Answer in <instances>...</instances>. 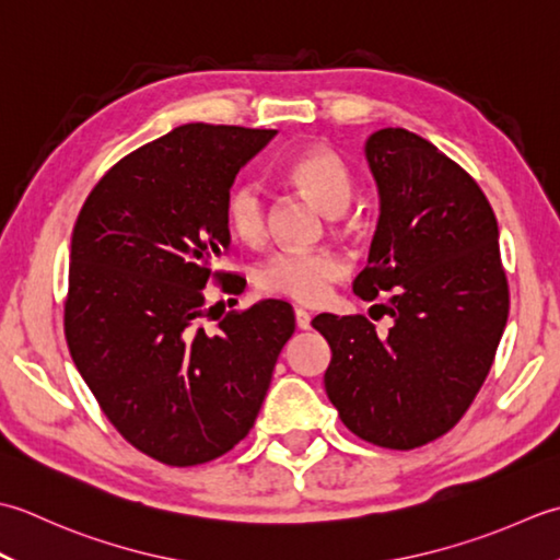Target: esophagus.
<instances>
[{
	"label": "esophagus",
	"instance_id": "1",
	"mask_svg": "<svg viewBox=\"0 0 560 560\" xmlns=\"http://www.w3.org/2000/svg\"><path fill=\"white\" fill-rule=\"evenodd\" d=\"M294 322H296V328L306 330L312 326V316H310V312H304V310H294Z\"/></svg>",
	"mask_w": 560,
	"mask_h": 560
}]
</instances>
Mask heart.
<instances>
[{
  "mask_svg": "<svg viewBox=\"0 0 560 560\" xmlns=\"http://www.w3.org/2000/svg\"><path fill=\"white\" fill-rule=\"evenodd\" d=\"M288 178L318 208L340 214L350 202L348 166L326 147H312L288 164ZM226 224L236 238L256 246L268 234V200L258 180H242L226 198ZM346 276L343 258L334 250H280L256 272L260 290L302 304L324 302L334 282Z\"/></svg>",
  "mask_w": 560,
  "mask_h": 560,
  "instance_id": "1",
  "label": "heart"
}]
</instances>
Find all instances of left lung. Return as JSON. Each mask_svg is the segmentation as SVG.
<instances>
[{"mask_svg":"<svg viewBox=\"0 0 560 560\" xmlns=\"http://www.w3.org/2000/svg\"><path fill=\"white\" fill-rule=\"evenodd\" d=\"M364 156L380 220L352 292L386 294L394 324L384 336L364 316L318 314L312 326L330 346L324 384L343 425L380 447L413 450L471 406L510 292L493 208L459 164L404 128L370 135Z\"/></svg>","mask_w":560,"mask_h":560,"instance_id":"8db88e82","label":"left lung"}]
</instances>
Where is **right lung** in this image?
I'll use <instances>...</instances> for the list:
<instances>
[{
    "instance_id": "add662e5",
    "label": "right lung",
    "mask_w": 560,
    "mask_h": 560,
    "mask_svg": "<svg viewBox=\"0 0 560 560\" xmlns=\"http://www.w3.org/2000/svg\"><path fill=\"white\" fill-rule=\"evenodd\" d=\"M276 135L180 125L120 159L77 217L67 346L110 423L162 464L212 462L244 440L294 334L280 300L205 328V284H246L214 270L232 244L226 198Z\"/></svg>"
}]
</instances>
